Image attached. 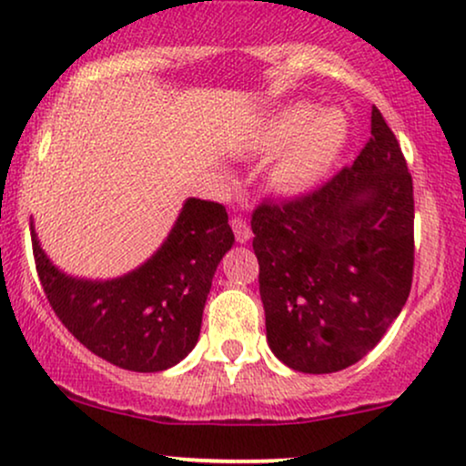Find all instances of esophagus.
<instances>
[{
  "label": "esophagus",
  "instance_id": "esophagus-1",
  "mask_svg": "<svg viewBox=\"0 0 466 466\" xmlns=\"http://www.w3.org/2000/svg\"><path fill=\"white\" fill-rule=\"evenodd\" d=\"M231 227H233L235 239H238L239 244H246V242H248V239L252 238V231H250L248 222H246V218H242V216H233V218H231Z\"/></svg>",
  "mask_w": 466,
  "mask_h": 466
}]
</instances>
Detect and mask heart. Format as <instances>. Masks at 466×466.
<instances>
[{
	"mask_svg": "<svg viewBox=\"0 0 466 466\" xmlns=\"http://www.w3.org/2000/svg\"><path fill=\"white\" fill-rule=\"evenodd\" d=\"M346 134V120L339 112H311L307 103H294L266 120L257 148L268 155L288 148L272 179L280 192L300 194L330 168L341 153Z\"/></svg>",
	"mask_w": 466,
	"mask_h": 466,
	"instance_id": "1",
	"label": "heart"
}]
</instances>
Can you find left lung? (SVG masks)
<instances>
[{"instance_id":"8db88e82","label":"left lung","mask_w":466,"mask_h":466,"mask_svg":"<svg viewBox=\"0 0 466 466\" xmlns=\"http://www.w3.org/2000/svg\"><path fill=\"white\" fill-rule=\"evenodd\" d=\"M268 343L302 373H332L376 348L409 300L412 177L376 106L371 137L324 186L252 211Z\"/></svg>"}]
</instances>
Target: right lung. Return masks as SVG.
I'll use <instances>...</instances> for the list:
<instances>
[{
  "instance_id": "right-lung-1",
  "label": "right lung",
  "mask_w": 466,
  "mask_h": 466,
  "mask_svg": "<svg viewBox=\"0 0 466 466\" xmlns=\"http://www.w3.org/2000/svg\"><path fill=\"white\" fill-rule=\"evenodd\" d=\"M235 242L224 205L187 198L166 242L145 266L112 280L66 277L47 259L32 227L45 296L90 352L129 371H162L192 352L207 294Z\"/></svg>"
}]
</instances>
